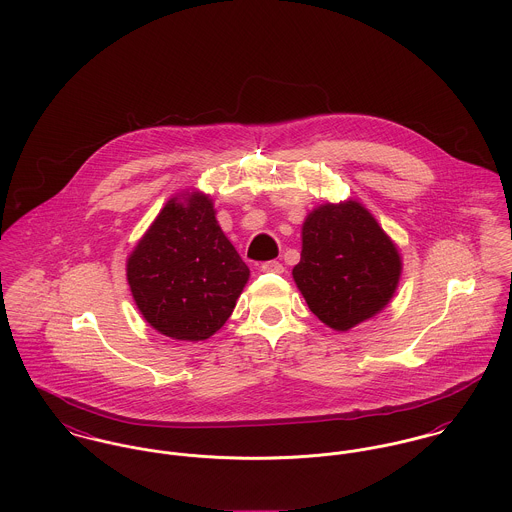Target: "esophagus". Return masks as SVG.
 <instances>
[{"label": "esophagus", "instance_id": "1", "mask_svg": "<svg viewBox=\"0 0 512 512\" xmlns=\"http://www.w3.org/2000/svg\"><path fill=\"white\" fill-rule=\"evenodd\" d=\"M263 273H273V275H283L284 267L279 261H267L261 265Z\"/></svg>", "mask_w": 512, "mask_h": 512}]
</instances>
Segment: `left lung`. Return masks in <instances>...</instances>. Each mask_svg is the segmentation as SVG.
<instances>
[{
	"instance_id": "8db88e82",
	"label": "left lung",
	"mask_w": 512,
	"mask_h": 512,
	"mask_svg": "<svg viewBox=\"0 0 512 512\" xmlns=\"http://www.w3.org/2000/svg\"><path fill=\"white\" fill-rule=\"evenodd\" d=\"M400 273L397 243L361 202H326L306 216L292 279L328 328L347 332L377 316L395 296Z\"/></svg>"
}]
</instances>
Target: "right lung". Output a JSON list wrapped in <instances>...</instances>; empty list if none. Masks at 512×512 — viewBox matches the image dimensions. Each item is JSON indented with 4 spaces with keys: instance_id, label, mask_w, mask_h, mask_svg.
Here are the masks:
<instances>
[{
    "instance_id": "1",
    "label": "right lung",
    "mask_w": 512,
    "mask_h": 512,
    "mask_svg": "<svg viewBox=\"0 0 512 512\" xmlns=\"http://www.w3.org/2000/svg\"><path fill=\"white\" fill-rule=\"evenodd\" d=\"M125 271L149 326L180 341L212 338L249 281L210 194L200 190L172 196L129 253Z\"/></svg>"
}]
</instances>
